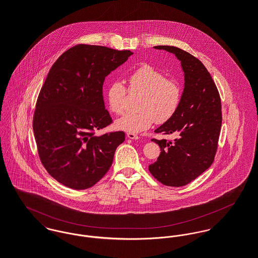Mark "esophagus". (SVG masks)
<instances>
[{
	"instance_id": "1",
	"label": "esophagus",
	"mask_w": 258,
	"mask_h": 258,
	"mask_svg": "<svg viewBox=\"0 0 258 258\" xmlns=\"http://www.w3.org/2000/svg\"><path fill=\"white\" fill-rule=\"evenodd\" d=\"M127 137L129 139H132V140H136V139L139 138V136L137 134H135V133H127Z\"/></svg>"
}]
</instances>
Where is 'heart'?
Instances as JSON below:
<instances>
[{
    "label": "heart",
    "instance_id": "b5f03b06",
    "mask_svg": "<svg viewBox=\"0 0 258 258\" xmlns=\"http://www.w3.org/2000/svg\"><path fill=\"white\" fill-rule=\"evenodd\" d=\"M131 90L143 92L137 112H128L116 120L118 129L137 133L149 128L154 121L164 123L171 119L182 101V87L178 81L167 79V76L150 64H143L128 75ZM126 87L120 80H115L108 85L105 99L108 108L113 113L123 111V101Z\"/></svg>",
    "mask_w": 258,
    "mask_h": 258
}]
</instances>
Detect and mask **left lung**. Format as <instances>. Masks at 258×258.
I'll return each mask as SVG.
<instances>
[{
  "mask_svg": "<svg viewBox=\"0 0 258 258\" xmlns=\"http://www.w3.org/2000/svg\"><path fill=\"white\" fill-rule=\"evenodd\" d=\"M173 53L184 73V91L175 115L158 127L156 133L175 134L176 139H152L161 148L158 160L149 166L150 173L163 184H188L214 162L221 127V97L205 66L183 49L158 45Z\"/></svg>",
  "mask_w": 258,
  "mask_h": 258,
  "instance_id": "left-lung-1",
  "label": "left lung"
}]
</instances>
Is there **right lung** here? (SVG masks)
Listing matches in <instances>:
<instances>
[{
	"label": "right lung",
	"mask_w": 258,
	"mask_h": 258,
	"mask_svg": "<svg viewBox=\"0 0 258 258\" xmlns=\"http://www.w3.org/2000/svg\"><path fill=\"white\" fill-rule=\"evenodd\" d=\"M133 54L79 44L63 52L40 89L34 115L38 155L48 174L74 189H85L110 169L122 131L94 135L112 122L102 86L107 75Z\"/></svg>",
	"instance_id": "add662e5"
}]
</instances>
